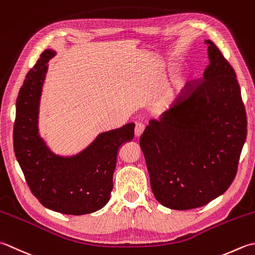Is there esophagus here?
<instances>
[{"mask_svg": "<svg viewBox=\"0 0 255 255\" xmlns=\"http://www.w3.org/2000/svg\"><path fill=\"white\" fill-rule=\"evenodd\" d=\"M144 128H145L144 124L141 122H137L135 124V135H136V136H139V135L144 132Z\"/></svg>", "mask_w": 255, "mask_h": 255, "instance_id": "esophagus-1", "label": "esophagus"}]
</instances>
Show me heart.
Listing matches in <instances>:
<instances>
[{"label": "heart", "mask_w": 255, "mask_h": 255, "mask_svg": "<svg viewBox=\"0 0 255 255\" xmlns=\"http://www.w3.org/2000/svg\"><path fill=\"white\" fill-rule=\"evenodd\" d=\"M179 85V82H176V86H178Z\"/></svg>", "instance_id": "obj_1"}]
</instances>
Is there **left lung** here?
Returning <instances> with one entry per match:
<instances>
[{
    "label": "left lung",
    "mask_w": 255,
    "mask_h": 255,
    "mask_svg": "<svg viewBox=\"0 0 255 255\" xmlns=\"http://www.w3.org/2000/svg\"><path fill=\"white\" fill-rule=\"evenodd\" d=\"M210 64L189 81L159 120L139 137L152 191L163 206L188 210L229 188L247 138V113L236 72L206 40Z\"/></svg>",
    "instance_id": "8db88e82"
}]
</instances>
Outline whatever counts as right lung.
<instances>
[{
    "label": "right lung",
    "instance_id": "right-lung-1",
    "mask_svg": "<svg viewBox=\"0 0 255 255\" xmlns=\"http://www.w3.org/2000/svg\"><path fill=\"white\" fill-rule=\"evenodd\" d=\"M53 56L54 50L43 51L19 89L13 129L15 156L30 191L44 207L66 215L91 214L110 200L118 150L133 138L135 124L101 133L76 156L51 153L39 137L37 119L47 62Z\"/></svg>",
    "mask_w": 255,
    "mask_h": 255
}]
</instances>
